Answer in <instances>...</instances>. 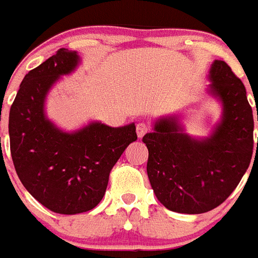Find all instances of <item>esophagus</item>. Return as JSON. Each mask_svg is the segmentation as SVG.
<instances>
[{
    "mask_svg": "<svg viewBox=\"0 0 258 258\" xmlns=\"http://www.w3.org/2000/svg\"><path fill=\"white\" fill-rule=\"evenodd\" d=\"M148 131H150V125L146 124V123L142 122V123H138V124H136V134H138V136H139V138H143V136L146 135Z\"/></svg>",
    "mask_w": 258,
    "mask_h": 258,
    "instance_id": "esophagus-1",
    "label": "esophagus"
}]
</instances>
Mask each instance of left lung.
<instances>
[{
	"label": "left lung",
	"instance_id": "8db88e82",
	"mask_svg": "<svg viewBox=\"0 0 258 258\" xmlns=\"http://www.w3.org/2000/svg\"><path fill=\"white\" fill-rule=\"evenodd\" d=\"M209 81V94L223 104L212 135L192 138L177 116H168L143 136L151 187L173 212L198 215L219 207L237 187L252 159L254 122L241 79L224 60H215Z\"/></svg>",
	"mask_w": 258,
	"mask_h": 258
}]
</instances>
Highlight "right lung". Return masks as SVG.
Masks as SVG:
<instances>
[{
	"label": "right lung",
	"mask_w": 258,
	"mask_h": 258,
	"mask_svg": "<svg viewBox=\"0 0 258 258\" xmlns=\"http://www.w3.org/2000/svg\"><path fill=\"white\" fill-rule=\"evenodd\" d=\"M77 51L59 49L25 75L9 114L10 152L21 183L50 211L77 215L95 208L124 150L138 139L135 124L90 123L64 133L45 115L49 90L75 70Z\"/></svg>",
	"instance_id": "obj_1"
}]
</instances>
